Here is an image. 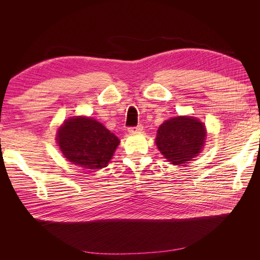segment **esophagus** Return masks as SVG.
Returning <instances> with one entry per match:
<instances>
[{"label":"esophagus","mask_w":260,"mask_h":260,"mask_svg":"<svg viewBox=\"0 0 260 260\" xmlns=\"http://www.w3.org/2000/svg\"><path fill=\"white\" fill-rule=\"evenodd\" d=\"M128 131H129V133H131V135H133V133L142 132L143 131V127H142V124H139V125H137V127H130L128 129Z\"/></svg>","instance_id":"1"}]
</instances>
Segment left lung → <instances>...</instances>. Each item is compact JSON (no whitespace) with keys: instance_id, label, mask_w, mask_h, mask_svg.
<instances>
[{"instance_id":"obj_1","label":"left lung","mask_w":260,"mask_h":260,"mask_svg":"<svg viewBox=\"0 0 260 260\" xmlns=\"http://www.w3.org/2000/svg\"><path fill=\"white\" fill-rule=\"evenodd\" d=\"M205 139V124L198 118L178 116L159 125L155 142L168 161L184 166L201 153Z\"/></svg>"}]
</instances>
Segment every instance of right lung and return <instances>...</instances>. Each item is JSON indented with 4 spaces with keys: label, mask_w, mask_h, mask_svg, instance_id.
Segmentation results:
<instances>
[{
    "label": "right lung",
    "mask_w": 260,
    "mask_h": 260,
    "mask_svg": "<svg viewBox=\"0 0 260 260\" xmlns=\"http://www.w3.org/2000/svg\"><path fill=\"white\" fill-rule=\"evenodd\" d=\"M56 141L68 161L85 169L106 167L120 141L89 117H72L60 125Z\"/></svg>",
    "instance_id": "add662e5"
}]
</instances>
